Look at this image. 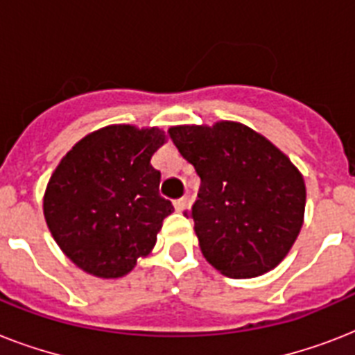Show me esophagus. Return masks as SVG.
Masks as SVG:
<instances>
[{
  "label": "esophagus",
  "instance_id": "1",
  "mask_svg": "<svg viewBox=\"0 0 355 355\" xmlns=\"http://www.w3.org/2000/svg\"><path fill=\"white\" fill-rule=\"evenodd\" d=\"M186 205H188V199H186V197H180V199L173 200V206H175V210L177 211H182L184 208H186Z\"/></svg>",
  "mask_w": 355,
  "mask_h": 355
}]
</instances>
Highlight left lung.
Masks as SVG:
<instances>
[{"label": "left lung", "mask_w": 355, "mask_h": 355, "mask_svg": "<svg viewBox=\"0 0 355 355\" xmlns=\"http://www.w3.org/2000/svg\"><path fill=\"white\" fill-rule=\"evenodd\" d=\"M169 136L200 177L191 219L206 261L228 278L275 269L302 228V173L243 123L178 125Z\"/></svg>", "instance_id": "8db88e82"}]
</instances>
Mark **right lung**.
<instances>
[{
  "label": "right lung",
  "instance_id": "right-lung-1",
  "mask_svg": "<svg viewBox=\"0 0 355 355\" xmlns=\"http://www.w3.org/2000/svg\"><path fill=\"white\" fill-rule=\"evenodd\" d=\"M158 127L108 125L66 153L44 193L53 239L79 269L121 278L156 245L175 208L158 193L150 158L166 144Z\"/></svg>",
  "mask_w": 355,
  "mask_h": 355
}]
</instances>
